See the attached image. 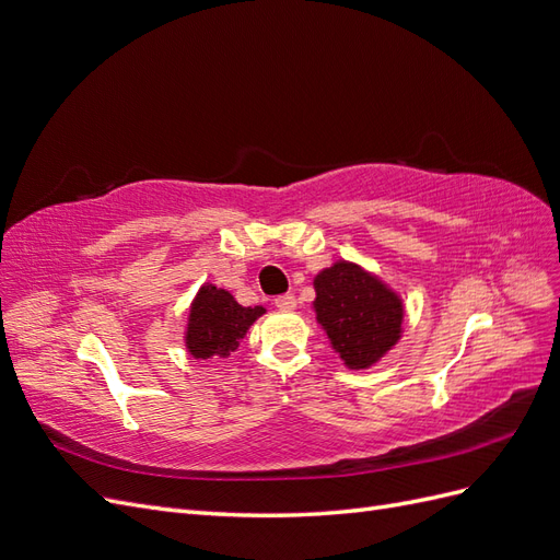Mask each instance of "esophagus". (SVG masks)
I'll use <instances>...</instances> for the list:
<instances>
[{
  "label": "esophagus",
  "mask_w": 560,
  "mask_h": 560,
  "mask_svg": "<svg viewBox=\"0 0 560 560\" xmlns=\"http://www.w3.org/2000/svg\"><path fill=\"white\" fill-rule=\"evenodd\" d=\"M296 296L294 294H282V296H278L276 299V308L278 311H284V313H290V311H296Z\"/></svg>",
  "instance_id": "1"
}]
</instances>
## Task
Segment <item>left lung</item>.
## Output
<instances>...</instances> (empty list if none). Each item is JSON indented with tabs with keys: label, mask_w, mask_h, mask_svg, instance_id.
Masks as SVG:
<instances>
[{
	"label": "left lung",
	"mask_w": 560,
	"mask_h": 560,
	"mask_svg": "<svg viewBox=\"0 0 560 560\" xmlns=\"http://www.w3.org/2000/svg\"><path fill=\"white\" fill-rule=\"evenodd\" d=\"M313 308L348 369L376 364L401 336V299L358 264L336 261L315 278Z\"/></svg>",
	"instance_id": "8db88e82"
}]
</instances>
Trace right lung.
<instances>
[{
    "label": "right lung",
    "instance_id": "add662e5",
    "mask_svg": "<svg viewBox=\"0 0 560 560\" xmlns=\"http://www.w3.org/2000/svg\"><path fill=\"white\" fill-rule=\"evenodd\" d=\"M266 308H243L226 290L214 284H202L196 294L186 325V348L196 360L229 358L241 346L254 319L264 315Z\"/></svg>",
    "mask_w": 560,
    "mask_h": 560
}]
</instances>
